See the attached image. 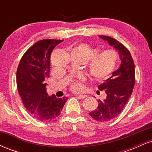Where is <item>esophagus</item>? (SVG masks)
<instances>
[{"label":"esophagus","mask_w":152,"mask_h":152,"mask_svg":"<svg viewBox=\"0 0 152 152\" xmlns=\"http://www.w3.org/2000/svg\"><path fill=\"white\" fill-rule=\"evenodd\" d=\"M86 97H87L86 95H78V98L80 99H85Z\"/></svg>","instance_id":"obj_1"}]
</instances>
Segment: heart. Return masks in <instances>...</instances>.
<instances>
[{
	"label": "heart",
	"mask_w": 152,
	"mask_h": 152,
	"mask_svg": "<svg viewBox=\"0 0 152 152\" xmlns=\"http://www.w3.org/2000/svg\"><path fill=\"white\" fill-rule=\"evenodd\" d=\"M97 48L87 43H81L75 46L71 53L76 55L83 63L87 62L86 69L88 74L94 79L102 80L107 78L113 73L117 65L118 54L113 49H106L98 53ZM84 78L78 77L71 83V90L81 91L83 88Z\"/></svg>",
	"instance_id": "obj_1"
}]
</instances>
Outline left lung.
<instances>
[{
    "instance_id": "1",
    "label": "left lung",
    "mask_w": 152,
    "mask_h": 152,
    "mask_svg": "<svg viewBox=\"0 0 152 152\" xmlns=\"http://www.w3.org/2000/svg\"><path fill=\"white\" fill-rule=\"evenodd\" d=\"M99 37L118 50L121 60L118 70L114 71L111 77L98 86L99 90L105 91L106 97L104 100L99 99L97 109L89 113L96 121L104 122L116 117L125 107L135 83V66L129 50L122 43L107 36Z\"/></svg>"
}]
</instances>
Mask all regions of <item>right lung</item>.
I'll list each match as a JSON object with an SVG mask.
<instances>
[{
	"label": "right lung",
	"mask_w": 152,
	"mask_h": 152,
	"mask_svg": "<svg viewBox=\"0 0 152 152\" xmlns=\"http://www.w3.org/2000/svg\"><path fill=\"white\" fill-rule=\"evenodd\" d=\"M62 40L43 39L36 42L23 56L17 69L18 93L26 109L36 119L50 121L58 117L67 97L48 96L45 79L49 78L50 53Z\"/></svg>",
	"instance_id": "add662e5"
}]
</instances>
